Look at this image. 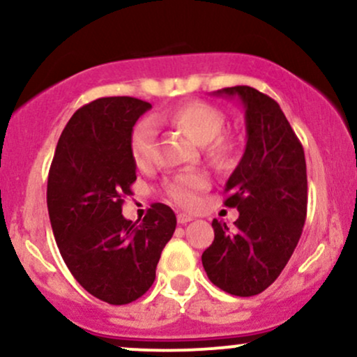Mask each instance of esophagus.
<instances>
[{"label": "esophagus", "mask_w": 357, "mask_h": 357, "mask_svg": "<svg viewBox=\"0 0 357 357\" xmlns=\"http://www.w3.org/2000/svg\"><path fill=\"white\" fill-rule=\"evenodd\" d=\"M192 220L191 215H188V213H178V223H190V221Z\"/></svg>", "instance_id": "obj_1"}]
</instances>
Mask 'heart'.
Segmentation results:
<instances>
[{
	"mask_svg": "<svg viewBox=\"0 0 357 357\" xmlns=\"http://www.w3.org/2000/svg\"><path fill=\"white\" fill-rule=\"evenodd\" d=\"M156 122L183 130L196 144L206 146V155L215 162H225L231 153L230 139L221 136L227 116L218 107L203 100H191L166 114L155 116ZM130 154L139 169L153 165L158 146V127L153 119H142L130 134ZM208 186L206 174L198 171L179 173L165 181V191L179 206H195L198 192Z\"/></svg>",
	"mask_w": 357,
	"mask_h": 357,
	"instance_id": "obj_1",
	"label": "heart"
}]
</instances>
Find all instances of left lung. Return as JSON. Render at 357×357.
I'll return each mask as SVG.
<instances>
[{"instance_id": "8db88e82", "label": "left lung", "mask_w": 357, "mask_h": 357, "mask_svg": "<svg viewBox=\"0 0 357 357\" xmlns=\"http://www.w3.org/2000/svg\"><path fill=\"white\" fill-rule=\"evenodd\" d=\"M238 97L247 146L225 186V204L240 211L235 228L213 220L215 240L203 252L204 272L216 287L252 297L272 285L292 257L307 216L304 147L272 97L248 85L216 90Z\"/></svg>"}]
</instances>
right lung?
I'll return each mask as SVG.
<instances>
[{"instance_id": "right-lung-1", "label": "right lung", "mask_w": 357, "mask_h": 357, "mask_svg": "<svg viewBox=\"0 0 357 357\" xmlns=\"http://www.w3.org/2000/svg\"><path fill=\"white\" fill-rule=\"evenodd\" d=\"M151 107L134 97H104L80 107L61 132L48 173V215L61 258L89 294L112 305L149 290L176 230L174 211L162 203L139 225L122 216L136 181L130 134Z\"/></svg>"}]
</instances>
